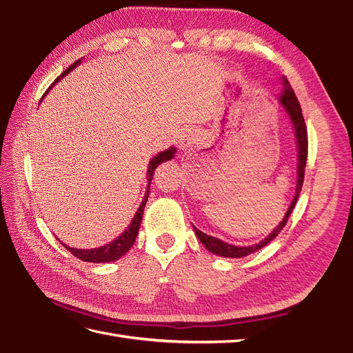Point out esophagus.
Returning <instances> with one entry per match:
<instances>
[{
    "label": "esophagus",
    "instance_id": "esophagus-1",
    "mask_svg": "<svg viewBox=\"0 0 353 353\" xmlns=\"http://www.w3.org/2000/svg\"><path fill=\"white\" fill-rule=\"evenodd\" d=\"M200 140H201V132L193 128V130H188L183 135H181L179 145L183 148H188V147H193L194 144H197Z\"/></svg>",
    "mask_w": 353,
    "mask_h": 353
}]
</instances>
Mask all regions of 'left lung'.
I'll list each match as a JSON object with an SVG mask.
<instances>
[{"label":"left lung","instance_id":"1","mask_svg":"<svg viewBox=\"0 0 353 353\" xmlns=\"http://www.w3.org/2000/svg\"><path fill=\"white\" fill-rule=\"evenodd\" d=\"M283 94H281V104L284 105V109L287 110L288 116H290V119L293 122L294 126V132H296V138H297V147H299V163H297V184H296V194L294 199L292 201L290 208H288L287 213L284 219L280 222V225L276 227L268 237L263 239L261 243L254 244V245H249V248H237V245H231L221 241L219 239H215L212 236H208L203 231L197 230L194 227V231L197 234L199 240L205 244V248L215 253L218 256H225V258H243V256H248L256 250L262 249L263 245L268 244L271 240H274L276 236H279L280 231L285 227V223L288 221V216H290V213L293 212V208L296 205V201L299 199V193H301L302 185H303V179H305V166H306V159H307V132H306V125H305V119H303V114H302V108L301 104L297 101L296 94L292 88V85L288 83L287 78H283Z\"/></svg>","mask_w":353,"mask_h":353}]
</instances>
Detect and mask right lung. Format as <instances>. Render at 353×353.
Here are the masks:
<instances>
[{
    "label": "right lung",
    "instance_id": "right-lung-1",
    "mask_svg": "<svg viewBox=\"0 0 353 353\" xmlns=\"http://www.w3.org/2000/svg\"><path fill=\"white\" fill-rule=\"evenodd\" d=\"M79 61H81V60L74 61L73 65H70L65 72H63V73L60 74V77L50 85L47 91H50L52 85H54L60 78L65 77V74H68L74 66L79 65ZM47 91H46V94H47ZM42 97H44V95H42ZM175 152H176L175 148L170 147V148H168V150H165V152H162V153H159L154 159H152V162H150V165H148V170H147V175H148V188H147V193H145V196H144V200L141 201L140 209H138L137 213H135V216H134V219H132V222H131V225L128 227V230L122 234L121 237H117V239H116L114 241H112L110 244H105V245H103V248H99V249L81 250V249L69 248V245H65V248H66L73 256H77L78 259H81V261H83V262H94V263H97V262H113V261H116V259L122 258V256L132 248V244H134V241H135V239H137V236H138V230H140L141 219H143L144 206H145V203H147V200H148V193H150V183H152V178H153V174H154V169H156L160 163H163V162H166V160L172 159L174 154H175Z\"/></svg>",
    "mask_w": 353,
    "mask_h": 353
}]
</instances>
